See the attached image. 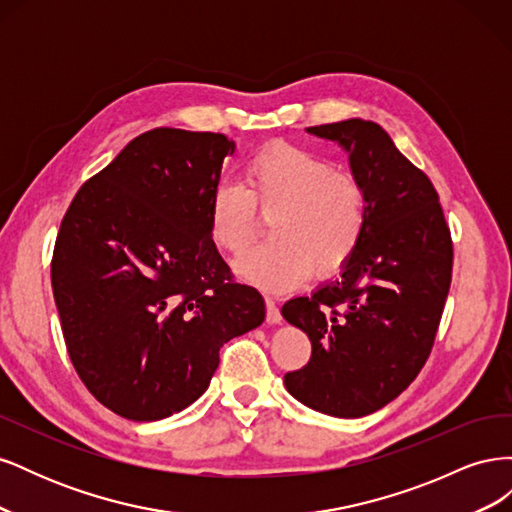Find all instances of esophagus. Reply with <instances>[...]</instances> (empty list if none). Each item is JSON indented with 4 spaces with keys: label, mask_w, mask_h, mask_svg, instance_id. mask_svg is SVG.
I'll return each instance as SVG.
<instances>
[{
    "label": "esophagus",
    "mask_w": 512,
    "mask_h": 512,
    "mask_svg": "<svg viewBox=\"0 0 512 512\" xmlns=\"http://www.w3.org/2000/svg\"><path fill=\"white\" fill-rule=\"evenodd\" d=\"M265 303H267V322L280 324L282 322V312H280V307H277V301L273 297H265Z\"/></svg>",
    "instance_id": "obj_1"
}]
</instances>
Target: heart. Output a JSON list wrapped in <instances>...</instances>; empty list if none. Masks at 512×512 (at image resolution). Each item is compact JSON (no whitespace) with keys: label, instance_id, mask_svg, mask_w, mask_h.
<instances>
[{"label":"heart","instance_id":"b5f03b06","mask_svg":"<svg viewBox=\"0 0 512 512\" xmlns=\"http://www.w3.org/2000/svg\"><path fill=\"white\" fill-rule=\"evenodd\" d=\"M256 208L273 215V241L241 256L235 271L269 292L299 288L316 267L322 273L342 269L367 228V192L359 177L288 143L258 149L245 162L241 183H222L211 192L213 245L228 254L245 252L260 228Z\"/></svg>","mask_w":512,"mask_h":512}]
</instances>
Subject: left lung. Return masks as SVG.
Segmentation results:
<instances>
[{
    "instance_id": "8db88e82",
    "label": "left lung",
    "mask_w": 512,
    "mask_h": 512,
    "mask_svg": "<svg viewBox=\"0 0 512 512\" xmlns=\"http://www.w3.org/2000/svg\"><path fill=\"white\" fill-rule=\"evenodd\" d=\"M346 149L367 192V228L337 280L284 303L307 333L309 363L288 371L307 408L359 418L384 408L423 369L453 275V241L438 192L378 123L346 119L307 128Z\"/></svg>"
}]
</instances>
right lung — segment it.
Segmentation results:
<instances>
[{
	"instance_id": "1",
	"label": "right lung",
	"mask_w": 512,
	"mask_h": 512,
	"mask_svg": "<svg viewBox=\"0 0 512 512\" xmlns=\"http://www.w3.org/2000/svg\"><path fill=\"white\" fill-rule=\"evenodd\" d=\"M224 134L156 128L81 185L61 220L53 297L76 374L102 406L160 421L207 391L220 348L265 320L207 226Z\"/></svg>"
}]
</instances>
